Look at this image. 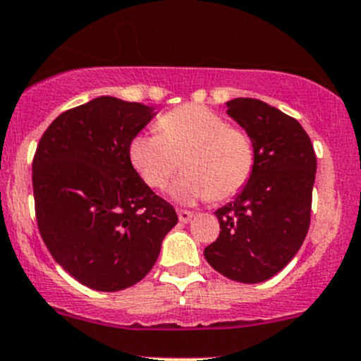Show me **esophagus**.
Instances as JSON below:
<instances>
[{
	"label": "esophagus",
	"instance_id": "1",
	"mask_svg": "<svg viewBox=\"0 0 361 361\" xmlns=\"http://www.w3.org/2000/svg\"><path fill=\"white\" fill-rule=\"evenodd\" d=\"M177 214H179V221L180 224H188V221L192 220L194 213L192 212H188V209H179L177 212Z\"/></svg>",
	"mask_w": 361,
	"mask_h": 361
}]
</instances>
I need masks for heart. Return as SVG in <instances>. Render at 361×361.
<instances>
[{
	"mask_svg": "<svg viewBox=\"0 0 361 361\" xmlns=\"http://www.w3.org/2000/svg\"><path fill=\"white\" fill-rule=\"evenodd\" d=\"M159 133H141L129 145V159L145 184L161 189L179 167L184 172L169 194L180 204L226 200L250 179L254 143L244 129L202 105H182L160 117Z\"/></svg>",
	"mask_w": 361,
	"mask_h": 361,
	"instance_id": "1",
	"label": "heart"
}]
</instances>
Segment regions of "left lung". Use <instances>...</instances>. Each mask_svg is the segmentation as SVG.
Wrapping results in <instances>:
<instances>
[{"label":"left lung","instance_id":"1","mask_svg":"<svg viewBox=\"0 0 361 361\" xmlns=\"http://www.w3.org/2000/svg\"><path fill=\"white\" fill-rule=\"evenodd\" d=\"M226 114L250 136L256 161L240 192L214 212L221 232L204 257L228 279L261 283L305 240L317 160L305 129L279 109L240 97L226 102Z\"/></svg>","mask_w":361,"mask_h":361}]
</instances>
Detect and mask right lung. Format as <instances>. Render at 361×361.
<instances>
[{
  "label": "right lung",
  "instance_id": "right-lung-1",
  "mask_svg": "<svg viewBox=\"0 0 361 361\" xmlns=\"http://www.w3.org/2000/svg\"><path fill=\"white\" fill-rule=\"evenodd\" d=\"M155 116L148 105L97 97L56 117L39 141L32 165L39 232L61 268L92 290L136 285L179 220L129 159L133 137Z\"/></svg>",
  "mask_w": 361,
  "mask_h": 361
}]
</instances>
